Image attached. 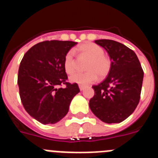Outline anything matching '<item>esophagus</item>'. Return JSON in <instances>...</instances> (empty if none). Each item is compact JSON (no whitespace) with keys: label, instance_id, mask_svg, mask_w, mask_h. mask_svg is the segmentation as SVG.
Segmentation results:
<instances>
[{"label":"esophagus","instance_id":"34e87169","mask_svg":"<svg viewBox=\"0 0 158 158\" xmlns=\"http://www.w3.org/2000/svg\"><path fill=\"white\" fill-rule=\"evenodd\" d=\"M85 88V85H79V89H80L81 91L84 90Z\"/></svg>","mask_w":158,"mask_h":158}]
</instances>
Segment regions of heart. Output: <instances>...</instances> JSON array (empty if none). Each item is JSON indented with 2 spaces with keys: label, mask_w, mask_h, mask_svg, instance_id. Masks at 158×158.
Returning <instances> with one entry per match:
<instances>
[{
  "label": "heart",
  "mask_w": 158,
  "mask_h": 158,
  "mask_svg": "<svg viewBox=\"0 0 158 158\" xmlns=\"http://www.w3.org/2000/svg\"><path fill=\"white\" fill-rule=\"evenodd\" d=\"M77 50L81 56L89 59L85 67L87 72L73 74L70 77V81L86 85L96 81L98 76L102 78L107 76L111 68V60L104 53L103 48L94 43L87 42L81 44ZM64 69L68 74H72L76 71L77 61L73 51H69L64 56Z\"/></svg>",
  "instance_id": "b5f03b06"
}]
</instances>
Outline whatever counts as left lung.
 <instances>
[{
    "instance_id": "8db88e82",
    "label": "left lung",
    "mask_w": 158,
    "mask_h": 158,
    "mask_svg": "<svg viewBox=\"0 0 158 158\" xmlns=\"http://www.w3.org/2000/svg\"><path fill=\"white\" fill-rule=\"evenodd\" d=\"M111 60L107 77L93 86L89 108L96 117L108 124L120 123L131 115L139 103L144 72L137 55L125 44L113 40H95Z\"/></svg>"
}]
</instances>
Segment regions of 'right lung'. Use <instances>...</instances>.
I'll return each instance as SVG.
<instances>
[{
  "instance_id": "1",
  "label": "right lung",
  "mask_w": 158,
  "mask_h": 158,
  "mask_svg": "<svg viewBox=\"0 0 158 158\" xmlns=\"http://www.w3.org/2000/svg\"><path fill=\"white\" fill-rule=\"evenodd\" d=\"M77 43L45 40L27 51L17 77L22 105L40 123L55 124L67 114L73 97L80 92L77 84L67 82L64 69L66 53ZM64 84V88L59 86Z\"/></svg>"
}]
</instances>
